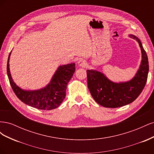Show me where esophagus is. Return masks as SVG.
Instances as JSON below:
<instances>
[{
  "label": "esophagus",
  "instance_id": "1",
  "mask_svg": "<svg viewBox=\"0 0 154 154\" xmlns=\"http://www.w3.org/2000/svg\"><path fill=\"white\" fill-rule=\"evenodd\" d=\"M78 65L79 67H85L87 66V63L85 60L83 59H80L79 61L78 62Z\"/></svg>",
  "mask_w": 154,
  "mask_h": 154
}]
</instances>
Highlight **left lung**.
<instances>
[{"instance_id": "1", "label": "left lung", "mask_w": 154, "mask_h": 154, "mask_svg": "<svg viewBox=\"0 0 154 154\" xmlns=\"http://www.w3.org/2000/svg\"><path fill=\"white\" fill-rule=\"evenodd\" d=\"M128 36L138 42L141 51L140 66L135 76L127 82H114L96 70H87V85L91 94L99 105L118 108L131 103L141 94L146 85L149 71L148 60L141 40L134 35Z\"/></svg>"}]
</instances>
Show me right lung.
<instances>
[{"label":"right lung","mask_w":154,"mask_h":154,"mask_svg":"<svg viewBox=\"0 0 154 154\" xmlns=\"http://www.w3.org/2000/svg\"><path fill=\"white\" fill-rule=\"evenodd\" d=\"M11 51L8 59L7 74L18 98L25 104L40 110H52L61 105L66 96L67 83L75 72V63L60 66L45 87L37 90H25L18 87L12 78L9 63Z\"/></svg>","instance_id":"add662e5"}]
</instances>
